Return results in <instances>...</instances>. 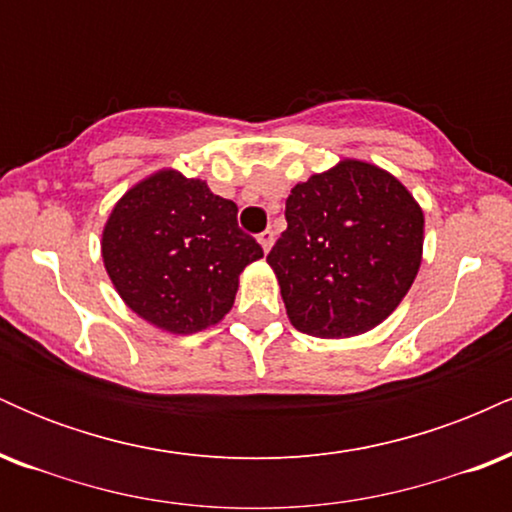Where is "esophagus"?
Returning a JSON list of instances; mask_svg holds the SVG:
<instances>
[{
  "instance_id": "1",
  "label": "esophagus",
  "mask_w": 512,
  "mask_h": 512,
  "mask_svg": "<svg viewBox=\"0 0 512 512\" xmlns=\"http://www.w3.org/2000/svg\"><path fill=\"white\" fill-rule=\"evenodd\" d=\"M257 240H260L262 250L269 252V248H272V245H274V231H272V228H267V231H262L260 236H257Z\"/></svg>"
}]
</instances>
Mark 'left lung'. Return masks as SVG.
Returning a JSON list of instances; mask_svg holds the SVG:
<instances>
[{
  "instance_id": "obj_1",
  "label": "left lung",
  "mask_w": 512,
  "mask_h": 512,
  "mask_svg": "<svg viewBox=\"0 0 512 512\" xmlns=\"http://www.w3.org/2000/svg\"><path fill=\"white\" fill-rule=\"evenodd\" d=\"M286 231L267 255L298 332L373 330L402 303L424 250V211L387 170L346 161L298 182Z\"/></svg>"
}]
</instances>
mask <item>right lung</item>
Returning <instances> with one entry per match:
<instances>
[{"instance_id": "obj_1", "label": "right lung", "mask_w": 512, "mask_h": 512, "mask_svg": "<svg viewBox=\"0 0 512 512\" xmlns=\"http://www.w3.org/2000/svg\"><path fill=\"white\" fill-rule=\"evenodd\" d=\"M103 262L129 310L173 334L202 332L236 301L262 248L207 182L158 170L125 192L103 228Z\"/></svg>"}]
</instances>
